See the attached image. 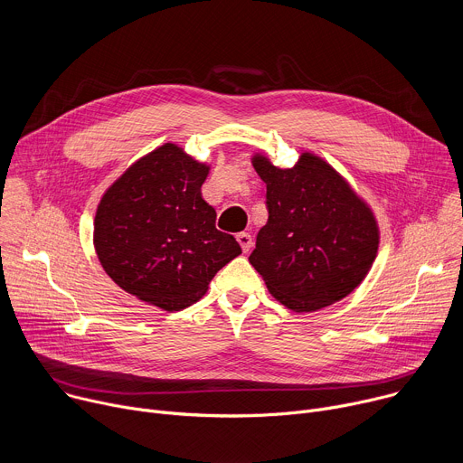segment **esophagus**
I'll return each instance as SVG.
<instances>
[{"mask_svg":"<svg viewBox=\"0 0 463 463\" xmlns=\"http://www.w3.org/2000/svg\"><path fill=\"white\" fill-rule=\"evenodd\" d=\"M236 240H238L241 250H243V252H249V249L252 247V238H250V234H249V232H240V234L236 236Z\"/></svg>","mask_w":463,"mask_h":463,"instance_id":"1","label":"esophagus"}]
</instances>
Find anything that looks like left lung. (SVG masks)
Here are the masks:
<instances>
[{
    "label": "left lung",
    "mask_w": 463,
    "mask_h": 463,
    "mask_svg": "<svg viewBox=\"0 0 463 463\" xmlns=\"http://www.w3.org/2000/svg\"><path fill=\"white\" fill-rule=\"evenodd\" d=\"M252 166L268 184L269 218L249 261L269 293L297 313L350 295L377 254L379 229L368 205L313 154L284 170L254 156Z\"/></svg>",
    "instance_id": "left-lung-1"
}]
</instances>
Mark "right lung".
I'll list each match as a JSON object with an SVG mask.
<instances>
[{"label":"right lung","mask_w":463,"mask_h":463,"mask_svg":"<svg viewBox=\"0 0 463 463\" xmlns=\"http://www.w3.org/2000/svg\"><path fill=\"white\" fill-rule=\"evenodd\" d=\"M209 166L166 143L102 195L93 243L108 277L148 304L179 311L200 300L241 247L216 229L202 197Z\"/></svg>","instance_id":"1"}]
</instances>
